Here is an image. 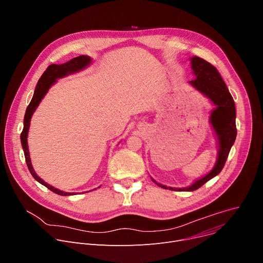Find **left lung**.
<instances>
[{"instance_id": "obj_1", "label": "left lung", "mask_w": 263, "mask_h": 263, "mask_svg": "<svg viewBox=\"0 0 263 263\" xmlns=\"http://www.w3.org/2000/svg\"><path fill=\"white\" fill-rule=\"evenodd\" d=\"M192 68L194 70L196 79L190 81V83L199 91L209 97L213 101L214 104L217 105V108L214 109L212 112L211 122L218 136L220 148L217 163L211 173H209L205 177L196 181L194 184L186 189L179 190L168 187L171 191L193 192L201 187L215 176H217L222 171V168L224 167L230 151L237 136L236 108L234 100L217 68L208 61H205V60L199 57L192 58ZM154 182H156V181H154ZM157 185L162 189H167L166 186L161 185L159 183H157Z\"/></svg>"}]
</instances>
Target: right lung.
Here are the masks:
<instances>
[{
    "instance_id": "obj_1",
    "label": "right lung",
    "mask_w": 263,
    "mask_h": 263,
    "mask_svg": "<svg viewBox=\"0 0 263 263\" xmlns=\"http://www.w3.org/2000/svg\"><path fill=\"white\" fill-rule=\"evenodd\" d=\"M90 63V58L87 55H80L77 58L71 59L70 61L61 64V65H57V64H51L47 67V69L44 71V73L41 76V78L39 79V82L36 84V87L34 89V93L33 97L30 101L29 105L26 108V112H25V117H24V127L23 130L21 133V143H22V147L24 151V155H25V161L27 163L28 170L30 172V174L32 175V177L40 182L41 184H43L44 186H46L48 190H50L51 192L61 195V196H68V195H72L71 193H64L60 190H57L54 187H52L51 185L47 184L46 182L39 178L36 176V174L34 173L32 166H31V162H30V158H29V152H28V145H27V134H28V128H29V124H30V119L31 116L33 114V111L35 110L36 106L39 105V103L41 102V100L43 99V97L45 96V93L47 92V90L49 89V87L53 84V82L55 81V79L62 78L64 76H67L68 73L71 72H76L79 71L82 68L86 67L88 64Z\"/></svg>"
}]
</instances>
